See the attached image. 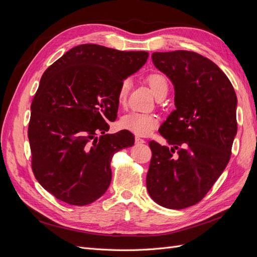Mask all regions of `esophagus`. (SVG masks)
Listing matches in <instances>:
<instances>
[{
  "instance_id": "34e87169",
  "label": "esophagus",
  "mask_w": 257,
  "mask_h": 257,
  "mask_svg": "<svg viewBox=\"0 0 257 257\" xmlns=\"http://www.w3.org/2000/svg\"><path fill=\"white\" fill-rule=\"evenodd\" d=\"M135 142H136L137 145H143V144L146 143L145 139H143V138H141V137H136V138H135Z\"/></svg>"
}]
</instances>
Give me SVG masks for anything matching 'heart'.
I'll list each match as a JSON object with an SVG mask.
<instances>
[{
	"mask_svg": "<svg viewBox=\"0 0 257 257\" xmlns=\"http://www.w3.org/2000/svg\"><path fill=\"white\" fill-rule=\"evenodd\" d=\"M148 83L155 96L161 94L162 92L167 91L168 82L167 79L162 74L154 73L148 76ZM131 87L130 79H123L119 85L118 93H116V99L119 104H124L126 100L128 90ZM160 119L154 113H144L138 111H131L124 114L120 120V126L123 130L132 132L139 136L149 135L151 132L159 125Z\"/></svg>",
	"mask_w": 257,
	"mask_h": 257,
	"instance_id": "b5f03b06",
	"label": "heart"
}]
</instances>
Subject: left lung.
<instances>
[{
    "label": "left lung",
    "mask_w": 257,
    "mask_h": 257,
    "mask_svg": "<svg viewBox=\"0 0 257 257\" xmlns=\"http://www.w3.org/2000/svg\"><path fill=\"white\" fill-rule=\"evenodd\" d=\"M152 62L174 84L176 109L159 130L172 147L149 143L147 190L160 206L183 209L203 199L228 164L237 96L222 69L196 52H153Z\"/></svg>",
    "instance_id": "obj_1"
}]
</instances>
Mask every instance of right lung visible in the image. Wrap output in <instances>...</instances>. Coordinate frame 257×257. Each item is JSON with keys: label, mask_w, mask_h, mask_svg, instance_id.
Here are the masks:
<instances>
[{"label": "right lung", "mask_w": 257, "mask_h": 257, "mask_svg": "<svg viewBox=\"0 0 257 257\" xmlns=\"http://www.w3.org/2000/svg\"><path fill=\"white\" fill-rule=\"evenodd\" d=\"M148 57L147 51L83 44L43 74L31 104L28 136L34 176L56 198L85 206L107 191L113 154L135 142L126 130L106 134L107 122L116 119L121 81Z\"/></svg>", "instance_id": "right-lung-1"}]
</instances>
